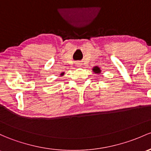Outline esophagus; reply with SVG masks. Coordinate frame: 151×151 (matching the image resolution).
<instances>
[{"instance_id":"esophagus-1","label":"esophagus","mask_w":151,"mask_h":151,"mask_svg":"<svg viewBox=\"0 0 151 151\" xmlns=\"http://www.w3.org/2000/svg\"><path fill=\"white\" fill-rule=\"evenodd\" d=\"M78 66H79V65H78Z\"/></svg>"}]
</instances>
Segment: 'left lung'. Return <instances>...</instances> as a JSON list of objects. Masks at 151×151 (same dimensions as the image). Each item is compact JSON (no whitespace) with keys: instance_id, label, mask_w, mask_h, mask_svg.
Listing matches in <instances>:
<instances>
[{"instance_id":"8db88e82","label":"left lung","mask_w":151,"mask_h":151,"mask_svg":"<svg viewBox=\"0 0 151 151\" xmlns=\"http://www.w3.org/2000/svg\"><path fill=\"white\" fill-rule=\"evenodd\" d=\"M93 71L95 73H101V69L98 67V66H95V67L93 68Z\"/></svg>"}]
</instances>
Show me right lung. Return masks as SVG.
<instances>
[{"instance_id":"1","label":"right lung","mask_w":151,"mask_h":151,"mask_svg":"<svg viewBox=\"0 0 151 151\" xmlns=\"http://www.w3.org/2000/svg\"><path fill=\"white\" fill-rule=\"evenodd\" d=\"M63 75H64V72H63V73H61V74H60V76H63Z\"/></svg>"}]
</instances>
